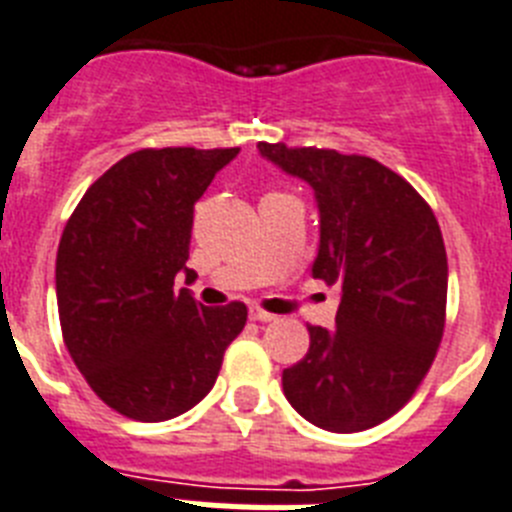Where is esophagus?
Here are the masks:
<instances>
[{"label":"esophagus","mask_w":512,"mask_h":512,"mask_svg":"<svg viewBox=\"0 0 512 512\" xmlns=\"http://www.w3.org/2000/svg\"><path fill=\"white\" fill-rule=\"evenodd\" d=\"M249 320L273 322L276 320V315H270V312H265V309H260V307H249Z\"/></svg>","instance_id":"1"}]
</instances>
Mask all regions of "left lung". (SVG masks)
Returning <instances> with one entry per match:
<instances>
[{"label": "left lung", "instance_id": "obj_1", "mask_svg": "<svg viewBox=\"0 0 512 512\" xmlns=\"http://www.w3.org/2000/svg\"><path fill=\"white\" fill-rule=\"evenodd\" d=\"M257 150L312 187V278L341 286L336 328L309 325V351L283 369V393L328 432L375 427L414 395L442 341L448 255L435 213L375 158L283 143Z\"/></svg>", "mask_w": 512, "mask_h": 512}]
</instances>
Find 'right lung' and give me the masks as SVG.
<instances>
[{
    "mask_svg": "<svg viewBox=\"0 0 512 512\" xmlns=\"http://www.w3.org/2000/svg\"><path fill=\"white\" fill-rule=\"evenodd\" d=\"M239 148H145L90 184L64 226L57 304L72 362L106 406L137 422L190 411L216 385L247 307H203L187 268L195 203Z\"/></svg>",
    "mask_w": 512,
    "mask_h": 512,
    "instance_id": "right-lung-1",
    "label": "right lung"
}]
</instances>
